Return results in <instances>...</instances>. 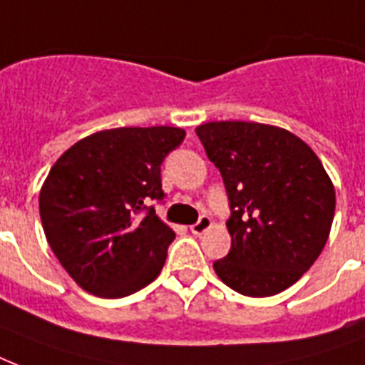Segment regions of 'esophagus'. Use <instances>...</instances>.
<instances>
[{"label": "esophagus", "mask_w": 365, "mask_h": 365, "mask_svg": "<svg viewBox=\"0 0 365 365\" xmlns=\"http://www.w3.org/2000/svg\"><path fill=\"white\" fill-rule=\"evenodd\" d=\"M210 227H212L210 216H200L199 222L191 225V233H193V235H202L206 231V229H210Z\"/></svg>", "instance_id": "obj_1"}]
</instances>
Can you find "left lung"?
I'll use <instances>...</instances> for the list:
<instances>
[{"label": "left lung", "mask_w": 365, "mask_h": 365, "mask_svg": "<svg viewBox=\"0 0 365 365\" xmlns=\"http://www.w3.org/2000/svg\"><path fill=\"white\" fill-rule=\"evenodd\" d=\"M195 132L222 174L231 208V250L214 271L242 295L280 294L326 246L334 183L317 153L278 126L217 121Z\"/></svg>", "instance_id": "obj_1"}]
</instances>
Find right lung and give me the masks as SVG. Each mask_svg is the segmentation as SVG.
<instances>
[{"instance_id":"1","label":"right lung","mask_w":365,"mask_h":365,"mask_svg":"<svg viewBox=\"0 0 365 365\" xmlns=\"http://www.w3.org/2000/svg\"><path fill=\"white\" fill-rule=\"evenodd\" d=\"M185 138L178 126H121L73 143L39 193L47 242L68 274L98 297H125L159 277L174 231L149 200H163L160 165Z\"/></svg>"}]
</instances>
